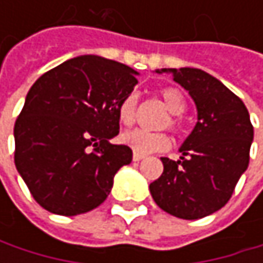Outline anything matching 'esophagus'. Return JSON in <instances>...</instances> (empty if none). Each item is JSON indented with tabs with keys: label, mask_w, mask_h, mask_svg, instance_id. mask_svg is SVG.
Listing matches in <instances>:
<instances>
[{
	"label": "esophagus",
	"mask_w": 263,
	"mask_h": 263,
	"mask_svg": "<svg viewBox=\"0 0 263 263\" xmlns=\"http://www.w3.org/2000/svg\"><path fill=\"white\" fill-rule=\"evenodd\" d=\"M144 158V155H141V154H138V152H134L132 154V160L134 161H140V160H143Z\"/></svg>",
	"instance_id": "obj_1"
}]
</instances>
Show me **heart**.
<instances>
[{
	"label": "heart",
	"mask_w": 263,
	"mask_h": 263,
	"mask_svg": "<svg viewBox=\"0 0 263 263\" xmlns=\"http://www.w3.org/2000/svg\"><path fill=\"white\" fill-rule=\"evenodd\" d=\"M164 106L171 112V117L166 119L163 126H169L174 131H178L181 128L180 116L185 109V99L183 92L177 88H164L160 92ZM117 116L119 120L129 126L135 122L137 117V94L129 92L126 94L117 105ZM122 141L129 146L134 152L138 154H152V152H161L166 151L171 146V138L164 132H147L143 129H132L125 132L122 135Z\"/></svg>",
	"instance_id": "obj_1"
}]
</instances>
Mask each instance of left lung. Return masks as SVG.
Listing matches in <instances>:
<instances>
[{"mask_svg": "<svg viewBox=\"0 0 263 263\" xmlns=\"http://www.w3.org/2000/svg\"><path fill=\"white\" fill-rule=\"evenodd\" d=\"M189 91L198 122L180 147L178 161L161 158L164 171L149 190L160 209L201 219L222 209L250 161L253 125L243 102L222 82L198 68H161Z\"/></svg>", "mask_w": 263, "mask_h": 263, "instance_id": "left-lung-1", "label": "left lung"}]
</instances>
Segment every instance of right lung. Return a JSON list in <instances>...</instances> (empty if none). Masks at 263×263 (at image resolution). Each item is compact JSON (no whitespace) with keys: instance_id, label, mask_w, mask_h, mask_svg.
I'll list each match as a JSON object with an SVG mask.
<instances>
[{"instance_id":"add662e5","label":"right lung","mask_w":263,"mask_h":263,"mask_svg":"<svg viewBox=\"0 0 263 263\" xmlns=\"http://www.w3.org/2000/svg\"><path fill=\"white\" fill-rule=\"evenodd\" d=\"M138 73L100 56H78L42 74L15 123V166L45 210L76 216L99 207L117 171L132 161L119 129L117 105Z\"/></svg>"}]
</instances>
